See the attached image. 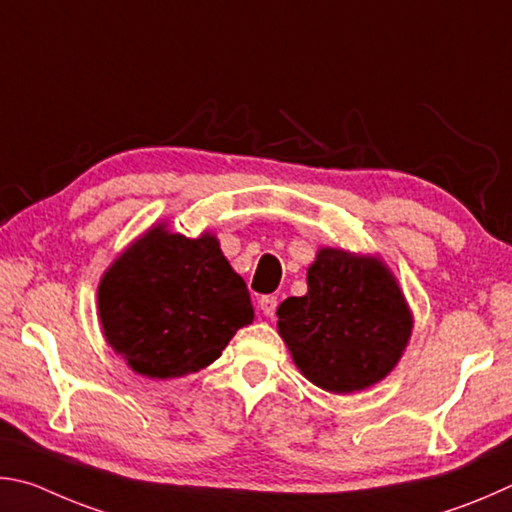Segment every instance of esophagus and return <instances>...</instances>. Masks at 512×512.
Wrapping results in <instances>:
<instances>
[{"mask_svg": "<svg viewBox=\"0 0 512 512\" xmlns=\"http://www.w3.org/2000/svg\"><path fill=\"white\" fill-rule=\"evenodd\" d=\"M258 306H261L265 317H274L276 306H279V299H276L274 294H265V297H261V301H258Z\"/></svg>", "mask_w": 512, "mask_h": 512, "instance_id": "obj_1", "label": "esophagus"}]
</instances>
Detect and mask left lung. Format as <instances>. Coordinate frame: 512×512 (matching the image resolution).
Instances as JSON below:
<instances>
[{"label":"left lung","instance_id":"8db88e82","mask_svg":"<svg viewBox=\"0 0 512 512\" xmlns=\"http://www.w3.org/2000/svg\"><path fill=\"white\" fill-rule=\"evenodd\" d=\"M279 335L319 389L355 393L387 378L414 328L396 276L375 256L324 247L308 267V292L285 299Z\"/></svg>","mask_w":512,"mask_h":512}]
</instances>
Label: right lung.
<instances>
[{
  "label": "right lung",
  "instance_id": "add662e5",
  "mask_svg": "<svg viewBox=\"0 0 512 512\" xmlns=\"http://www.w3.org/2000/svg\"><path fill=\"white\" fill-rule=\"evenodd\" d=\"M98 317L107 344L134 373L170 380L218 360L236 330L254 321V308L218 238H186L157 224L107 267Z\"/></svg>",
  "mask_w": 512,
  "mask_h": 512
}]
</instances>
